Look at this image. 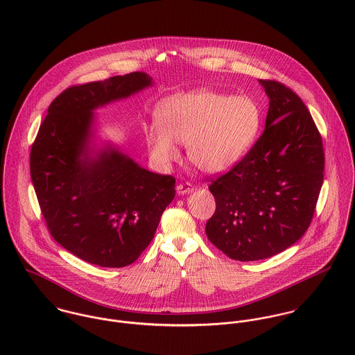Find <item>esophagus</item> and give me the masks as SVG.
<instances>
[{
  "instance_id": "34e87169",
  "label": "esophagus",
  "mask_w": 355,
  "mask_h": 355,
  "mask_svg": "<svg viewBox=\"0 0 355 355\" xmlns=\"http://www.w3.org/2000/svg\"><path fill=\"white\" fill-rule=\"evenodd\" d=\"M193 186L190 184V183H186V184H178L176 186V193H178V196H184V194H190V193H193Z\"/></svg>"
}]
</instances>
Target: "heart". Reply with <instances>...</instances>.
<instances>
[{
    "instance_id": "heart-1",
    "label": "heart",
    "mask_w": 355,
    "mask_h": 355,
    "mask_svg": "<svg viewBox=\"0 0 355 355\" xmlns=\"http://www.w3.org/2000/svg\"><path fill=\"white\" fill-rule=\"evenodd\" d=\"M157 121L145 128L153 158L171 164L179 158L176 144L187 145L193 165L206 173H223L252 149L262 124V112L249 96L211 90L175 94L158 103Z\"/></svg>"
}]
</instances>
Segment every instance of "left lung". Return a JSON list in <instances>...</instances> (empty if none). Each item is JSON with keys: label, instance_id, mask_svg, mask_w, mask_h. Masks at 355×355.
<instances>
[{"label": "left lung", "instance_id": "left-lung-1", "mask_svg": "<svg viewBox=\"0 0 355 355\" xmlns=\"http://www.w3.org/2000/svg\"><path fill=\"white\" fill-rule=\"evenodd\" d=\"M269 98L252 150L209 186L216 211L207 239L236 261L282 253L309 228L324 179V149L302 100L284 85L258 80Z\"/></svg>", "mask_w": 355, "mask_h": 355}]
</instances>
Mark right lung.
Instances as JSON below:
<instances>
[{
	"label": "right lung",
	"mask_w": 355,
	"mask_h": 355,
	"mask_svg": "<svg viewBox=\"0 0 355 355\" xmlns=\"http://www.w3.org/2000/svg\"><path fill=\"white\" fill-rule=\"evenodd\" d=\"M152 86L150 75L131 72L67 89L51 102L31 148V180L51 236L103 268L137 261L175 198L172 176L97 142L94 112Z\"/></svg>",
	"instance_id": "1"
}]
</instances>
